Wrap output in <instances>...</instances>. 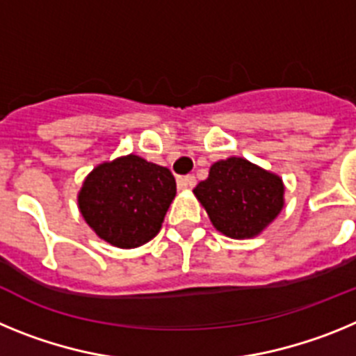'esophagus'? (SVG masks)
Instances as JSON below:
<instances>
[{"label": "esophagus", "mask_w": 356, "mask_h": 356, "mask_svg": "<svg viewBox=\"0 0 356 356\" xmlns=\"http://www.w3.org/2000/svg\"><path fill=\"white\" fill-rule=\"evenodd\" d=\"M196 185V178L193 175H187L178 180V188H193Z\"/></svg>", "instance_id": "esophagus-1"}]
</instances>
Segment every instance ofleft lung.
<instances>
[{"instance_id": "8db88e82", "label": "left lung", "mask_w": 356, "mask_h": 356, "mask_svg": "<svg viewBox=\"0 0 356 356\" xmlns=\"http://www.w3.org/2000/svg\"><path fill=\"white\" fill-rule=\"evenodd\" d=\"M194 194L212 225L232 238L259 235L284 207L282 178L238 156L213 163Z\"/></svg>"}]
</instances>
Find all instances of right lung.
Returning a JSON list of instances; mask_svg holds the SVG:
<instances>
[{
    "instance_id": "right-lung-1",
    "label": "right lung",
    "mask_w": 356,
    "mask_h": 356,
    "mask_svg": "<svg viewBox=\"0 0 356 356\" xmlns=\"http://www.w3.org/2000/svg\"><path fill=\"white\" fill-rule=\"evenodd\" d=\"M176 196L168 168L137 155L97 165L83 181L78 205L87 225L118 248H137L160 232Z\"/></svg>"
}]
</instances>
